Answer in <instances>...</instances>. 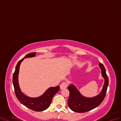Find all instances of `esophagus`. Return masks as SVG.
I'll list each match as a JSON object with an SVG mask.
<instances>
[{
  "label": "esophagus",
  "mask_w": 121,
  "mask_h": 121,
  "mask_svg": "<svg viewBox=\"0 0 121 121\" xmlns=\"http://www.w3.org/2000/svg\"><path fill=\"white\" fill-rule=\"evenodd\" d=\"M67 87V84L66 82H63L62 84H60V88L61 90H62V89H66Z\"/></svg>",
  "instance_id": "34e87169"
}]
</instances>
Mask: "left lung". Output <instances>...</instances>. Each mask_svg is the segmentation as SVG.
I'll list each match as a JSON object with an SVG mask.
<instances>
[{
	"instance_id": "left-lung-1",
	"label": "left lung",
	"mask_w": 121,
	"mask_h": 121,
	"mask_svg": "<svg viewBox=\"0 0 121 121\" xmlns=\"http://www.w3.org/2000/svg\"><path fill=\"white\" fill-rule=\"evenodd\" d=\"M99 67L101 70V75L104 79V83L102 91L98 95L91 98L86 97L82 95L73 84H70L68 87L70 93L68 105L71 110L78 113L86 112L99 106L104 100L108 86L109 79L104 66L100 62Z\"/></svg>"
}]
</instances>
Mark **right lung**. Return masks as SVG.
<instances>
[{"label": "right lung", "instance_id": "add662e5", "mask_svg": "<svg viewBox=\"0 0 121 121\" xmlns=\"http://www.w3.org/2000/svg\"><path fill=\"white\" fill-rule=\"evenodd\" d=\"M36 54V52L28 54L18 62L13 75L12 81L16 96L21 103L31 110L40 112L47 109L50 105L53 96L59 91L60 87L58 86L49 88L42 95L36 98L28 97L21 92L18 82V74L21 63L25 58L35 57Z\"/></svg>", "mask_w": 121, "mask_h": 121}]
</instances>
